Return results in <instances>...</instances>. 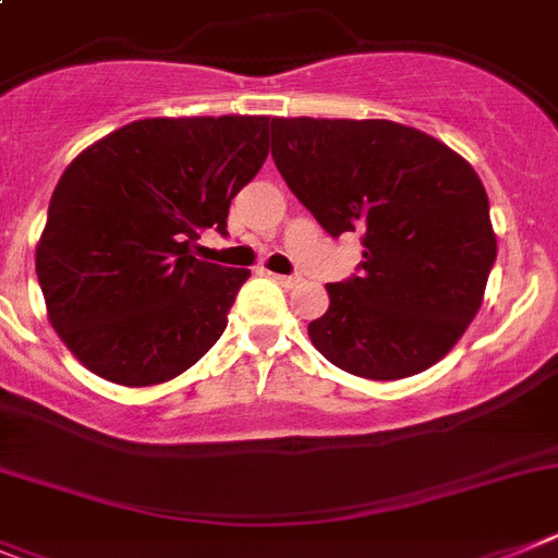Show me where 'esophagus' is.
Segmentation results:
<instances>
[{
    "mask_svg": "<svg viewBox=\"0 0 558 558\" xmlns=\"http://www.w3.org/2000/svg\"><path fill=\"white\" fill-rule=\"evenodd\" d=\"M272 278L278 280L280 286H298L300 280H303V278H300V275H275V272H272Z\"/></svg>",
    "mask_w": 558,
    "mask_h": 558,
    "instance_id": "esophagus-1",
    "label": "esophagus"
}]
</instances>
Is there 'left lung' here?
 <instances>
[{
    "label": "left lung",
    "mask_w": 558,
    "mask_h": 558,
    "mask_svg": "<svg viewBox=\"0 0 558 558\" xmlns=\"http://www.w3.org/2000/svg\"><path fill=\"white\" fill-rule=\"evenodd\" d=\"M272 159L319 227L362 232L360 275L328 283L314 348L362 379L433 367L483 303L497 260L488 196L466 159L393 120L272 118Z\"/></svg>",
    "instance_id": "obj_1"
}]
</instances>
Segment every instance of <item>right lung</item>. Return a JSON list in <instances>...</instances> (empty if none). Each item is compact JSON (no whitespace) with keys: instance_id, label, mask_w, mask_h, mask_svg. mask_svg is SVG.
<instances>
[{"instance_id":"1","label":"right lung","mask_w":558,"mask_h":558,"mask_svg":"<svg viewBox=\"0 0 558 558\" xmlns=\"http://www.w3.org/2000/svg\"><path fill=\"white\" fill-rule=\"evenodd\" d=\"M269 118H151L77 154L36 246L47 314L92 373L125 387L196 365L227 328L250 269L196 258L227 235L235 193L269 154Z\"/></svg>"}]
</instances>
